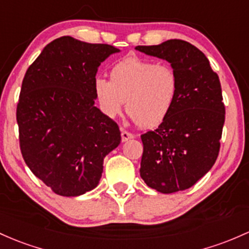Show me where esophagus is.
I'll return each mask as SVG.
<instances>
[{
    "label": "esophagus",
    "mask_w": 249,
    "mask_h": 249,
    "mask_svg": "<svg viewBox=\"0 0 249 249\" xmlns=\"http://www.w3.org/2000/svg\"><path fill=\"white\" fill-rule=\"evenodd\" d=\"M134 138V134H132V133L127 132V130L122 129L121 130V139H122V142H124V141H128L129 139H133Z\"/></svg>",
    "instance_id": "esophagus-1"
}]
</instances>
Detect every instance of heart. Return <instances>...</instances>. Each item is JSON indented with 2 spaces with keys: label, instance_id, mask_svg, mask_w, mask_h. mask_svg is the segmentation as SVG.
Returning <instances> with one entry per match:
<instances>
[{
  "label": "heart",
  "instance_id": "heart-1",
  "mask_svg": "<svg viewBox=\"0 0 249 249\" xmlns=\"http://www.w3.org/2000/svg\"><path fill=\"white\" fill-rule=\"evenodd\" d=\"M177 72L167 64L127 57L111 68L110 81L97 77L93 91L100 109L114 119L124 110L142 128H154L168 116L177 100Z\"/></svg>",
  "mask_w": 249,
  "mask_h": 249
}]
</instances>
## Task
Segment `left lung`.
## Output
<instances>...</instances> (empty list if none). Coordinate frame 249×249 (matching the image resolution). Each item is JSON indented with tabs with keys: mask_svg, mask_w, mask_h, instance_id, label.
Masks as SVG:
<instances>
[{
	"mask_svg": "<svg viewBox=\"0 0 249 249\" xmlns=\"http://www.w3.org/2000/svg\"><path fill=\"white\" fill-rule=\"evenodd\" d=\"M135 50L168 61L179 79L171 113L156 130L141 135L140 176L161 194L183 191L209 172L220 152L226 115L220 79L204 53L184 40Z\"/></svg>",
	"mask_w": 249,
	"mask_h": 249,
	"instance_id": "1",
	"label": "left lung"
}]
</instances>
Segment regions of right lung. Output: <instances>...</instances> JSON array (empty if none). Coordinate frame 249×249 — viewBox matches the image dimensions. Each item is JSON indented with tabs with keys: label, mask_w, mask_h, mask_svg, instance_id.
I'll return each instance as SVG.
<instances>
[{
	"label": "right lung",
	"mask_w": 249,
	"mask_h": 249,
	"mask_svg": "<svg viewBox=\"0 0 249 249\" xmlns=\"http://www.w3.org/2000/svg\"><path fill=\"white\" fill-rule=\"evenodd\" d=\"M119 49L61 36L28 68L17 108L18 140L29 170L60 196L100 183L103 160L120 145L119 125L95 107L98 66Z\"/></svg>",
	"instance_id": "add662e5"
}]
</instances>
